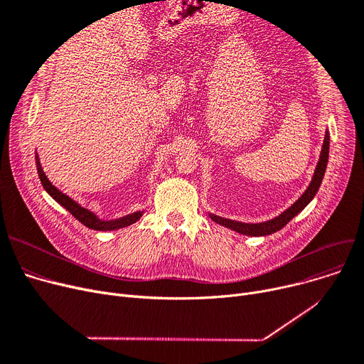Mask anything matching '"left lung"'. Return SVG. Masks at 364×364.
I'll return each mask as SVG.
<instances>
[{
    "label": "left lung",
    "instance_id": "1",
    "mask_svg": "<svg viewBox=\"0 0 364 364\" xmlns=\"http://www.w3.org/2000/svg\"><path fill=\"white\" fill-rule=\"evenodd\" d=\"M329 132L326 131L324 134V140H323V146H321V151H320V158L317 162V166L314 169V176L313 180L310 183V186L307 187V190L302 193V196L284 213H282L279 217L264 221V223H258V224H247V223H239V221H233V220H227V218H221L218 215L209 214L211 220H214L217 224H221L227 228H232V230L240 233V235H246V236H267L276 233L277 230H282V228L288 224L295 215H298L302 209L307 206L313 198L316 196L317 190L321 184V180L324 177V172H326V166H328V159H329Z\"/></svg>",
    "mask_w": 364,
    "mask_h": 364
}]
</instances>
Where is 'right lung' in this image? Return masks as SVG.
<instances>
[{"label": "right lung", "instance_id": "obj_1", "mask_svg": "<svg viewBox=\"0 0 364 364\" xmlns=\"http://www.w3.org/2000/svg\"><path fill=\"white\" fill-rule=\"evenodd\" d=\"M36 159V171H38V177H40L44 188L47 190V193L57 202L60 203L65 209H68V211L78 220L80 223H82L85 227L88 228H92V230H100V232H110V230H118V228H122V227H127V225H131L136 221L140 220V217L143 215L141 211H137L134 214H129V215H125L122 218H118V220H112V221H103L100 218H97V215L92 214L91 211H88V209L82 208L80 203H76L73 199H70L68 195L62 193L59 188L54 187L50 180L47 178V176L44 174V169L40 164V158L35 156Z\"/></svg>", "mask_w": 364, "mask_h": 364}]
</instances>
